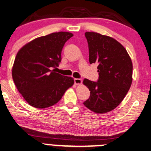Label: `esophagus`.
I'll return each mask as SVG.
<instances>
[{
    "label": "esophagus",
    "mask_w": 151,
    "mask_h": 151,
    "mask_svg": "<svg viewBox=\"0 0 151 151\" xmlns=\"http://www.w3.org/2000/svg\"><path fill=\"white\" fill-rule=\"evenodd\" d=\"M74 83H75V84H77V85H79V84H81V83H82V80H81V79H74Z\"/></svg>",
    "instance_id": "34e87169"
}]
</instances>
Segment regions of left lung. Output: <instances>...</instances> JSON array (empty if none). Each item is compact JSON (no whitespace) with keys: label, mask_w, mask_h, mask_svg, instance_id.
<instances>
[{"label":"left lung","mask_w":151,"mask_h":151,"mask_svg":"<svg viewBox=\"0 0 151 151\" xmlns=\"http://www.w3.org/2000/svg\"><path fill=\"white\" fill-rule=\"evenodd\" d=\"M90 64H98V81L84 79L90 96L84 105L96 114L114 110L121 104L132 84L133 64L124 46L114 38L86 32Z\"/></svg>","instance_id":"1"}]
</instances>
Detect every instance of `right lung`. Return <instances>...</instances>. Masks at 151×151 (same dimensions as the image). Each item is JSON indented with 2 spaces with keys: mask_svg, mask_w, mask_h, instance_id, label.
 <instances>
[{
  "mask_svg": "<svg viewBox=\"0 0 151 151\" xmlns=\"http://www.w3.org/2000/svg\"><path fill=\"white\" fill-rule=\"evenodd\" d=\"M73 36L68 32H53L25 45L17 53L12 77L22 96L32 106L45 109L55 105L74 81L52 70L61 62L65 43Z\"/></svg>",
  "mask_w": 151,
  "mask_h": 151,
  "instance_id": "right-lung-1",
  "label": "right lung"
}]
</instances>
